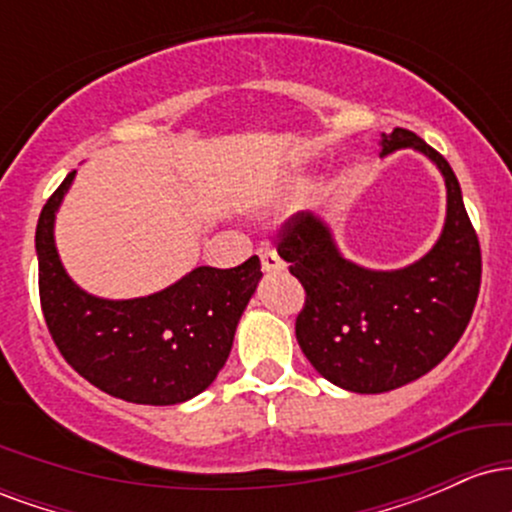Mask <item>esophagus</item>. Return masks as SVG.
I'll return each instance as SVG.
<instances>
[{"instance_id": "1", "label": "esophagus", "mask_w": 512, "mask_h": 512, "mask_svg": "<svg viewBox=\"0 0 512 512\" xmlns=\"http://www.w3.org/2000/svg\"><path fill=\"white\" fill-rule=\"evenodd\" d=\"M257 255H260V260H262V269H264V272H267V274L284 272V269H286L284 260H281V257L276 255V250H274L272 245H269V243H262V245H260V250H257Z\"/></svg>"}]
</instances>
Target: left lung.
Here are the masks:
<instances>
[{
    "mask_svg": "<svg viewBox=\"0 0 512 512\" xmlns=\"http://www.w3.org/2000/svg\"><path fill=\"white\" fill-rule=\"evenodd\" d=\"M419 149L445 175L448 219L436 248L397 272L344 260L325 223L298 211L281 223L276 252L305 289L296 339L330 383L361 395L395 390L436 368L460 342L477 305L481 248L450 163L409 129L385 134L383 156Z\"/></svg>",
    "mask_w": 512,
    "mask_h": 512,
    "instance_id": "8db88e82",
    "label": "left lung"
}]
</instances>
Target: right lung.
<instances>
[{"label": "right lung", "instance_id": "right-lung-1", "mask_svg": "<svg viewBox=\"0 0 512 512\" xmlns=\"http://www.w3.org/2000/svg\"><path fill=\"white\" fill-rule=\"evenodd\" d=\"M74 173L52 192L35 228L45 325L81 378L134 404H180L214 383L260 281V257L231 269L197 267L178 284L132 301L88 296L69 279L52 223Z\"/></svg>", "mask_w": 512, "mask_h": 512}]
</instances>
